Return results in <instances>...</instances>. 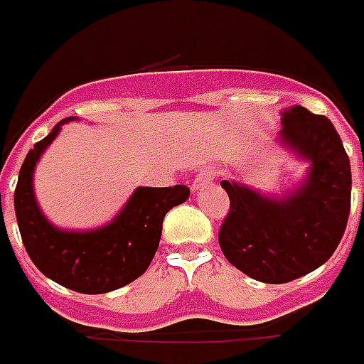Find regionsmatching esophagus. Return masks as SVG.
I'll return each mask as SVG.
<instances>
[{"mask_svg":"<svg viewBox=\"0 0 364 364\" xmlns=\"http://www.w3.org/2000/svg\"><path fill=\"white\" fill-rule=\"evenodd\" d=\"M215 178H217V168H215V166H207V168H203V171L199 172L198 176H196V180L192 182V192H198L203 186L211 184Z\"/></svg>","mask_w":364,"mask_h":364,"instance_id":"34e87169","label":"esophagus"}]
</instances>
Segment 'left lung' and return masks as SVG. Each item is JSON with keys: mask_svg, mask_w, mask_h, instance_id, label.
Wrapping results in <instances>:
<instances>
[{"mask_svg": "<svg viewBox=\"0 0 364 364\" xmlns=\"http://www.w3.org/2000/svg\"><path fill=\"white\" fill-rule=\"evenodd\" d=\"M276 141L307 161L305 178L282 198L223 180L230 211L218 244L253 280L286 284L326 263L340 244L351 207V166L334 124L301 105L284 109Z\"/></svg>", "mask_w": 364, "mask_h": 364, "instance_id": "8db88e82", "label": "left lung"}]
</instances>
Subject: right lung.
I'll use <instances>...</instances> for the list:
<instances>
[{"mask_svg": "<svg viewBox=\"0 0 364 364\" xmlns=\"http://www.w3.org/2000/svg\"><path fill=\"white\" fill-rule=\"evenodd\" d=\"M34 144L24 159L15 190V215L26 253L38 270L78 294H107L140 278L159 247L163 218L190 198V188H138L105 226L63 230L43 215L34 196V171L63 124Z\"/></svg>", "mask_w": 364, "mask_h": 364, "instance_id": "right-lung-1", "label": "right lung"}]
</instances>
